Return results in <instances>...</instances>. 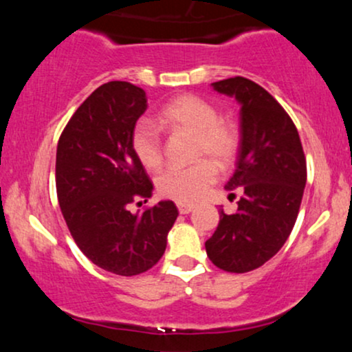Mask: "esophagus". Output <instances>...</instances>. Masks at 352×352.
<instances>
[{"label": "esophagus", "instance_id": "1", "mask_svg": "<svg viewBox=\"0 0 352 352\" xmlns=\"http://www.w3.org/2000/svg\"><path fill=\"white\" fill-rule=\"evenodd\" d=\"M177 207H179V212L182 213V215H187V213H190L193 208H195V205H192V204H179V205H177Z\"/></svg>", "mask_w": 352, "mask_h": 352}]
</instances>
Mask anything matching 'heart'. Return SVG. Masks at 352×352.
<instances>
[{"label": "heart", "mask_w": 352, "mask_h": 352, "mask_svg": "<svg viewBox=\"0 0 352 352\" xmlns=\"http://www.w3.org/2000/svg\"><path fill=\"white\" fill-rule=\"evenodd\" d=\"M159 122L175 132L193 135V159L187 167H168L157 177L160 195L179 204H192L205 195L217 180V165L230 168L240 152L241 137L236 124L218 116L217 107L195 94L172 99L160 109ZM132 148L148 170L162 165L164 147L160 134L152 124L139 122L132 132Z\"/></svg>", "instance_id": "obj_1"}]
</instances>
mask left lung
Listing matches in <instances>:
<instances>
[{"label": "left lung", "instance_id": "obj_1", "mask_svg": "<svg viewBox=\"0 0 352 352\" xmlns=\"http://www.w3.org/2000/svg\"><path fill=\"white\" fill-rule=\"evenodd\" d=\"M212 86L241 106L236 170L225 185L230 197H241L235 213L220 210L205 248L217 268L246 273L265 265L288 240L305 192L306 157L292 117L266 89L241 76Z\"/></svg>", "mask_w": 352, "mask_h": 352}]
</instances>
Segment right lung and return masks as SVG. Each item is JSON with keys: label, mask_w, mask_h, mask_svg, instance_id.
I'll use <instances>...</instances> for the list:
<instances>
[{"label": "right lung", "mask_w": 352, "mask_h": 352, "mask_svg": "<svg viewBox=\"0 0 352 352\" xmlns=\"http://www.w3.org/2000/svg\"><path fill=\"white\" fill-rule=\"evenodd\" d=\"M147 109L144 89L111 80L72 114L56 152V192L76 245L99 268L135 276L159 263L179 217L170 200L147 204L152 182L132 148L135 122Z\"/></svg>", "instance_id": "right-lung-1"}]
</instances>
